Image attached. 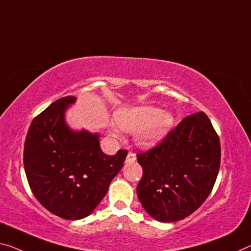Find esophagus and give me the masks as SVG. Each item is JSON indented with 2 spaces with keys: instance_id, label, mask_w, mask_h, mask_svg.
<instances>
[{
  "instance_id": "1",
  "label": "esophagus",
  "mask_w": 251,
  "mask_h": 251,
  "mask_svg": "<svg viewBox=\"0 0 251 251\" xmlns=\"http://www.w3.org/2000/svg\"><path fill=\"white\" fill-rule=\"evenodd\" d=\"M136 161V155H135L133 152H128L126 157V163H132Z\"/></svg>"
}]
</instances>
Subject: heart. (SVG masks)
Returning a JSON list of instances; mask_svg holds the SVG:
<instances>
[{
  "label": "heart",
  "instance_id": "heart-1",
  "mask_svg": "<svg viewBox=\"0 0 251 251\" xmlns=\"http://www.w3.org/2000/svg\"><path fill=\"white\" fill-rule=\"evenodd\" d=\"M116 124L127 132H134L135 140L144 149H152L164 141L176 123L173 114L154 106H138L119 109ZM114 134L117 130L114 129Z\"/></svg>",
  "mask_w": 251,
  "mask_h": 251
}]
</instances>
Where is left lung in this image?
Listing matches in <instances>:
<instances>
[{
    "label": "left lung",
    "mask_w": 251,
    "mask_h": 251,
    "mask_svg": "<svg viewBox=\"0 0 251 251\" xmlns=\"http://www.w3.org/2000/svg\"><path fill=\"white\" fill-rule=\"evenodd\" d=\"M220 158V141L209 117L203 111L185 117L160 145L137 154L143 208L161 222L189 217L211 193Z\"/></svg>",
    "instance_id": "8db88e82"
}]
</instances>
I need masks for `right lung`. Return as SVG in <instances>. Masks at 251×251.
<instances>
[{
    "mask_svg": "<svg viewBox=\"0 0 251 251\" xmlns=\"http://www.w3.org/2000/svg\"><path fill=\"white\" fill-rule=\"evenodd\" d=\"M75 99H58L33 119L23 152L34 197L48 211L67 220H79L94 211L127 155L123 150L106 155L98 133L70 128L66 111Z\"/></svg>",
    "mask_w": 251,
    "mask_h": 251,
    "instance_id": "right-lung-1",
    "label": "right lung"
}]
</instances>
